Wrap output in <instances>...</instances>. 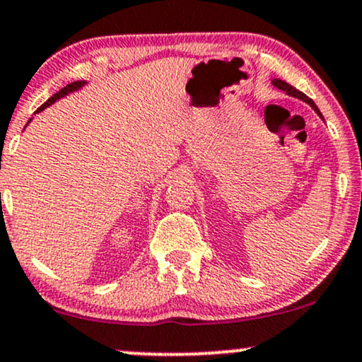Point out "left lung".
Returning <instances> with one entry per match:
<instances>
[{
    "label": "left lung",
    "instance_id": "obj_1",
    "mask_svg": "<svg viewBox=\"0 0 362 362\" xmlns=\"http://www.w3.org/2000/svg\"><path fill=\"white\" fill-rule=\"evenodd\" d=\"M272 83H274V86L276 87V88H280V90H284V92H287L288 95H292V97H297V99H300V100H304V102H307V104H309L312 109L315 110V112H317L320 117H322V114H320V110L317 109V105L314 104V100L312 99H309V97L305 95V93H302L300 90H297V88H293L292 86H288L287 82H284V80H279V78H275V80H272Z\"/></svg>",
    "mask_w": 362,
    "mask_h": 362
}]
</instances>
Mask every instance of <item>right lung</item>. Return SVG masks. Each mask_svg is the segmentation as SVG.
<instances>
[{"mask_svg": "<svg viewBox=\"0 0 362 362\" xmlns=\"http://www.w3.org/2000/svg\"><path fill=\"white\" fill-rule=\"evenodd\" d=\"M83 86H86V82H83V80H77V82H72V83H69V86L62 88V90H58L57 93H53V95L50 97V99H48L47 102H45L43 105H40L38 109H37V112H42V110L45 109V107L52 105L53 102L58 100V99H62V97H65L66 93H70V92H75V90H78V88H80V87H83Z\"/></svg>", "mask_w": 362, "mask_h": 362, "instance_id": "1", "label": "right lung"}]
</instances>
